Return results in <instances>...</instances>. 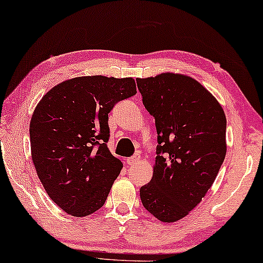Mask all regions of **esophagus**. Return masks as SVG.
I'll return each instance as SVG.
<instances>
[{"label":"esophagus","mask_w":263,"mask_h":263,"mask_svg":"<svg viewBox=\"0 0 263 263\" xmlns=\"http://www.w3.org/2000/svg\"><path fill=\"white\" fill-rule=\"evenodd\" d=\"M139 161H140V156H139V155H134V156L127 158V164L130 165V166H132V165H135L136 163H139Z\"/></svg>","instance_id":"obj_1"}]
</instances>
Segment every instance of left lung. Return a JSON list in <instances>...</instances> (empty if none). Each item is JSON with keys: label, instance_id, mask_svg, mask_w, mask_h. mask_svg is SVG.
<instances>
[{"label": "left lung", "instance_id": "left-lung-1", "mask_svg": "<svg viewBox=\"0 0 263 263\" xmlns=\"http://www.w3.org/2000/svg\"><path fill=\"white\" fill-rule=\"evenodd\" d=\"M154 116L156 161L140 189L144 209L163 222L187 216L212 186L226 155V116L208 89L190 77L162 73L136 79Z\"/></svg>", "mask_w": 263, "mask_h": 263}]
</instances>
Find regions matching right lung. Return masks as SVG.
<instances>
[{
	"label": "right lung",
	"mask_w": 263,
	"mask_h": 263,
	"mask_svg": "<svg viewBox=\"0 0 263 263\" xmlns=\"http://www.w3.org/2000/svg\"><path fill=\"white\" fill-rule=\"evenodd\" d=\"M136 94L132 78L79 77L54 86L30 122L32 162L47 195L66 213L102 208L122 163L109 153L108 114Z\"/></svg>",
	"instance_id": "right-lung-1"
}]
</instances>
